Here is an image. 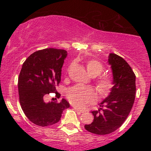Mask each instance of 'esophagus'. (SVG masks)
Listing matches in <instances>:
<instances>
[{"mask_svg": "<svg viewBox=\"0 0 151 151\" xmlns=\"http://www.w3.org/2000/svg\"><path fill=\"white\" fill-rule=\"evenodd\" d=\"M74 109H75L76 111H77V114H82V113H83V112H84V110H82V109H78V108H77L76 107V106H74Z\"/></svg>", "mask_w": 151, "mask_h": 151, "instance_id": "34e87169", "label": "esophagus"}]
</instances>
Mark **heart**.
Segmentation results:
<instances>
[{"label": "heart", "instance_id": "obj_1", "mask_svg": "<svg viewBox=\"0 0 151 151\" xmlns=\"http://www.w3.org/2000/svg\"><path fill=\"white\" fill-rule=\"evenodd\" d=\"M86 68L88 73L93 77L99 75L104 70L102 63L97 60H89L87 63ZM96 86L100 95L106 96L113 88V80L109 76H101L96 81ZM66 97L71 104L77 107H83L88 104H93L96 100V95L92 88L80 85L68 88Z\"/></svg>", "mask_w": 151, "mask_h": 151}]
</instances>
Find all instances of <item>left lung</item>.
<instances>
[{"mask_svg":"<svg viewBox=\"0 0 151 151\" xmlns=\"http://www.w3.org/2000/svg\"><path fill=\"white\" fill-rule=\"evenodd\" d=\"M108 62L114 86L100 109L91 111L93 121L85 126L88 132L99 135L110 134L122 126L132 110L136 93V76L129 63L115 53L109 54Z\"/></svg>","mask_w":151,"mask_h":151,"instance_id":"left-lung-1","label":"left lung"}]
</instances>
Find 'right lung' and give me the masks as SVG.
<instances>
[{
    "instance_id": "add662e5",
    "label": "right lung",
    "mask_w": 151,
    "mask_h": 151,
    "mask_svg": "<svg viewBox=\"0 0 151 151\" xmlns=\"http://www.w3.org/2000/svg\"><path fill=\"white\" fill-rule=\"evenodd\" d=\"M67 56L64 50L47 48L30 55L22 64L18 78L19 103L24 113L34 124L51 126L60 120L63 111L70 106L64 99L60 102H45L51 93L56 98V91L61 79V68Z\"/></svg>"
}]
</instances>
